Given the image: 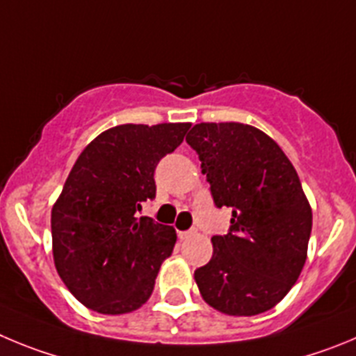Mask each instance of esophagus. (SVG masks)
Returning <instances> with one entry per match:
<instances>
[{
  "instance_id": "1",
  "label": "esophagus",
  "mask_w": 356,
  "mask_h": 356,
  "mask_svg": "<svg viewBox=\"0 0 356 356\" xmlns=\"http://www.w3.org/2000/svg\"><path fill=\"white\" fill-rule=\"evenodd\" d=\"M195 234H197V230H195V229L181 230V232H179V238H181V239H188V238H191V236H195Z\"/></svg>"
}]
</instances>
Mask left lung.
Segmentation results:
<instances>
[{
    "label": "left lung",
    "mask_w": 356,
    "mask_h": 356,
    "mask_svg": "<svg viewBox=\"0 0 356 356\" xmlns=\"http://www.w3.org/2000/svg\"><path fill=\"white\" fill-rule=\"evenodd\" d=\"M186 142L202 161L216 207H230L229 232L213 236V257L195 271L202 298L229 316L273 309L307 259L312 211L294 166L257 127L197 124Z\"/></svg>",
    "instance_id": "8db88e82"
}]
</instances>
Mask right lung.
I'll return each mask as SVG.
<instances>
[{
	"mask_svg": "<svg viewBox=\"0 0 356 356\" xmlns=\"http://www.w3.org/2000/svg\"><path fill=\"white\" fill-rule=\"evenodd\" d=\"M190 126L111 127L72 166L51 213L53 257L67 289L88 309L133 312L152 294L177 236L136 211L156 198V166Z\"/></svg>",
	"mask_w": 356,
	"mask_h": 356,
	"instance_id": "right-lung-1",
	"label": "right lung"
}]
</instances>
